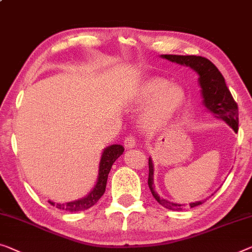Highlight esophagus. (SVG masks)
<instances>
[{
  "label": "esophagus",
  "instance_id": "obj_1",
  "mask_svg": "<svg viewBox=\"0 0 252 252\" xmlns=\"http://www.w3.org/2000/svg\"><path fill=\"white\" fill-rule=\"evenodd\" d=\"M136 145H137V139H136V137H133V136H127V137L126 138L125 146H126V147L127 149H131V148L136 147Z\"/></svg>",
  "mask_w": 252,
  "mask_h": 252
}]
</instances>
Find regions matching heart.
Segmentation results:
<instances>
[{
	"mask_svg": "<svg viewBox=\"0 0 252 252\" xmlns=\"http://www.w3.org/2000/svg\"><path fill=\"white\" fill-rule=\"evenodd\" d=\"M132 102L146 105L140 115L141 125L149 131L166 126L187 104V93L179 84H170L162 77H150L139 84L132 94Z\"/></svg>",
	"mask_w": 252,
	"mask_h": 252,
	"instance_id": "1",
	"label": "heart"
}]
</instances>
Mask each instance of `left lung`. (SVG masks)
Listing matches in <instances>:
<instances>
[{
    "label": "left lung",
    "instance_id": "1",
    "mask_svg": "<svg viewBox=\"0 0 252 252\" xmlns=\"http://www.w3.org/2000/svg\"><path fill=\"white\" fill-rule=\"evenodd\" d=\"M160 58L166 59L168 61L178 63L180 65L189 66L193 71L198 73L199 86L201 88V97L202 104L205 107L215 115L217 119H222L233 129L235 132H238L239 129V110L238 105L234 102L230 90H228L225 79L220 72L219 69L209 61L208 59L202 58V56L196 55H171L165 54L160 55ZM149 165V175H148V187L150 192L156 199L157 202L164 206L165 208L171 210H183L186 208L185 204H176L173 201H168L166 199L160 198L158 193L155 191L154 186V163L153 159H148ZM205 200L191 202L189 206L191 208L196 207L201 204H204Z\"/></svg>",
    "mask_w": 252,
    "mask_h": 252
}]
</instances>
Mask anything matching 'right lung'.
<instances>
[{"label": "right lung", "instance_id": "obj_1", "mask_svg": "<svg viewBox=\"0 0 252 252\" xmlns=\"http://www.w3.org/2000/svg\"><path fill=\"white\" fill-rule=\"evenodd\" d=\"M123 152H125V148L121 145H111L103 150L102 157H100L99 160L98 176H97L96 185L87 196L78 199V200L65 202V204H60V202L55 204L54 201L51 200H48V202L52 206H55L56 208L66 210V212H80V210H86L93 207L104 194L108 173H110L112 165L122 155Z\"/></svg>", "mask_w": 252, "mask_h": 252}]
</instances>
